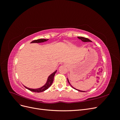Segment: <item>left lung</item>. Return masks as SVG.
<instances>
[{"label":"left lung","instance_id":"obj_1","mask_svg":"<svg viewBox=\"0 0 120 120\" xmlns=\"http://www.w3.org/2000/svg\"><path fill=\"white\" fill-rule=\"evenodd\" d=\"M78 38L79 39H81L82 41H83V42H91V41H90V40L89 39L87 38H83V37H78ZM68 82L69 83V84H70V85L71 86V85L70 84V82H69V81H68ZM72 88H73V87H72ZM74 88V89H75L74 88ZM75 90H79V92H85V91H82V90H77V89H75Z\"/></svg>","mask_w":120,"mask_h":120}]
</instances>
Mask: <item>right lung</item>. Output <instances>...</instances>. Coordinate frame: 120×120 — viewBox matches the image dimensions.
<instances>
[{
    "instance_id": "right-lung-1",
    "label": "right lung",
    "mask_w": 120,
    "mask_h": 120,
    "mask_svg": "<svg viewBox=\"0 0 120 120\" xmlns=\"http://www.w3.org/2000/svg\"><path fill=\"white\" fill-rule=\"evenodd\" d=\"M49 39H36L34 40V41H32L31 43H40V42H45L48 41ZM56 71L54 72H53L52 74L50 75L48 79V81H47L46 83L45 84V85L43 86H42L41 88H39V89H30V88H28L27 87L24 86L25 88H26L27 89H28V90H30V91L34 92H35V93H40V92H42L45 91L46 90L48 89V88H49V87L50 86L52 85V83L53 82V78L54 77V75H55V74L56 73Z\"/></svg>"
}]
</instances>
